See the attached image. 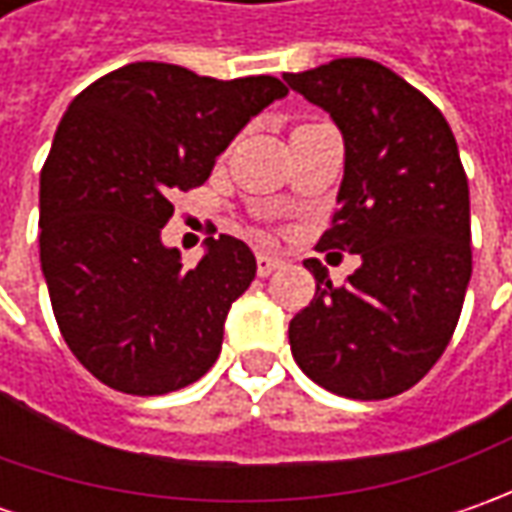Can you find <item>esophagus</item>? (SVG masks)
I'll use <instances>...</instances> for the list:
<instances>
[{"instance_id":"esophagus-1","label":"esophagus","mask_w":512,"mask_h":512,"mask_svg":"<svg viewBox=\"0 0 512 512\" xmlns=\"http://www.w3.org/2000/svg\"><path fill=\"white\" fill-rule=\"evenodd\" d=\"M279 267H282V259H276V256H265V253H262V256L256 259V270H259V276H270V273H273V270H279Z\"/></svg>"}]
</instances>
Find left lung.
Here are the masks:
<instances>
[{"mask_svg": "<svg viewBox=\"0 0 512 512\" xmlns=\"http://www.w3.org/2000/svg\"><path fill=\"white\" fill-rule=\"evenodd\" d=\"M285 82L344 142L339 210L319 247L362 259L342 287L307 259L316 296L287 330L293 359L336 396H399L439 362L473 273L459 145L442 110L379 62L333 59Z\"/></svg>", "mask_w": 512, "mask_h": 512, "instance_id": "8db88e82", "label": "left lung"}]
</instances>
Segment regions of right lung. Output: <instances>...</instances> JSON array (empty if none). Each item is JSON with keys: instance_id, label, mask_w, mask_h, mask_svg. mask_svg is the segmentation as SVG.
I'll return each instance as SVG.
<instances>
[{"instance_id": "right-lung-1", "label": "right lung", "mask_w": 512, "mask_h": 512, "mask_svg": "<svg viewBox=\"0 0 512 512\" xmlns=\"http://www.w3.org/2000/svg\"><path fill=\"white\" fill-rule=\"evenodd\" d=\"M285 96L273 76L222 82L133 62L68 105L39 182V259L56 325L99 382L162 396L219 359L256 256L219 236L185 270L162 227L170 199L202 185L236 133Z\"/></svg>"}]
</instances>
